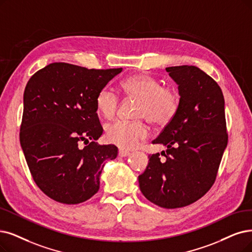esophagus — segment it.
<instances>
[{
	"mask_svg": "<svg viewBox=\"0 0 252 252\" xmlns=\"http://www.w3.org/2000/svg\"><path fill=\"white\" fill-rule=\"evenodd\" d=\"M129 154H130V152H129V151H127V150H123V149H120L119 150V156H121V157H126Z\"/></svg>",
	"mask_w": 252,
	"mask_h": 252,
	"instance_id": "34e87169",
	"label": "esophagus"
}]
</instances>
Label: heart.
<instances>
[{
	"instance_id": "obj_1",
	"label": "heart",
	"mask_w": 252,
	"mask_h": 252,
	"mask_svg": "<svg viewBox=\"0 0 252 252\" xmlns=\"http://www.w3.org/2000/svg\"><path fill=\"white\" fill-rule=\"evenodd\" d=\"M125 95L138 99L135 118H147L158 126H166L177 117L181 107V95L174 87L163 86L160 80L148 74H135L125 78L121 84ZM119 96L109 87L99 90L95 98L98 113L112 119L119 107ZM150 130L143 120H119L105 127V137L120 149L137 147L149 136Z\"/></svg>"
}]
</instances>
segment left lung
<instances>
[{"label":"left lung","mask_w":252,"mask_h":252,"mask_svg":"<svg viewBox=\"0 0 252 252\" xmlns=\"http://www.w3.org/2000/svg\"><path fill=\"white\" fill-rule=\"evenodd\" d=\"M179 85L181 107L152 144L167 147L149 155L138 183L142 193L161 208L188 206L214 184L227 146L222 91L215 80L195 66L165 68Z\"/></svg>","instance_id":"left-lung-1"}]
</instances>
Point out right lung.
I'll use <instances>...</instances> for the list:
<instances>
[{"label":"right lung","mask_w":252,"mask_h":252,"mask_svg":"<svg viewBox=\"0 0 252 252\" xmlns=\"http://www.w3.org/2000/svg\"><path fill=\"white\" fill-rule=\"evenodd\" d=\"M121 71L52 63L29 79L19 140L36 185L56 202L76 205L91 198L105 161L118 155L116 146L96 143L103 129L95 98ZM82 141L86 146L79 148Z\"/></svg>","instance_id":"add662e5"}]
</instances>
